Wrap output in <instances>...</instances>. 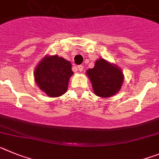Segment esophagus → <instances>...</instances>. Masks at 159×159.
<instances>
[{
    "instance_id": "obj_1",
    "label": "esophagus",
    "mask_w": 159,
    "mask_h": 159,
    "mask_svg": "<svg viewBox=\"0 0 159 159\" xmlns=\"http://www.w3.org/2000/svg\"><path fill=\"white\" fill-rule=\"evenodd\" d=\"M77 69H78V71L81 72V71H82V70H83V69H84V66H81V65H80V66H78V67H77Z\"/></svg>"
}]
</instances>
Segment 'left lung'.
I'll use <instances>...</instances> for the list:
<instances>
[{"mask_svg": "<svg viewBox=\"0 0 159 159\" xmlns=\"http://www.w3.org/2000/svg\"><path fill=\"white\" fill-rule=\"evenodd\" d=\"M93 92L101 98H108L118 93L124 81L121 69L103 58L96 61L94 67L86 71Z\"/></svg>", "mask_w": 159, "mask_h": 159, "instance_id": "1", "label": "left lung"}]
</instances>
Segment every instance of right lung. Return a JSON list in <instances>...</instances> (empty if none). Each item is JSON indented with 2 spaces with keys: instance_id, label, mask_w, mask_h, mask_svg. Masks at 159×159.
<instances>
[{
  "instance_id": "1",
  "label": "right lung",
  "mask_w": 159,
  "mask_h": 159,
  "mask_svg": "<svg viewBox=\"0 0 159 159\" xmlns=\"http://www.w3.org/2000/svg\"><path fill=\"white\" fill-rule=\"evenodd\" d=\"M71 63L57 55L45 56L34 70L38 87L50 98L60 97L68 89L69 80L74 72Z\"/></svg>"
}]
</instances>
